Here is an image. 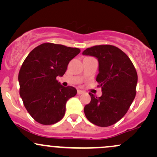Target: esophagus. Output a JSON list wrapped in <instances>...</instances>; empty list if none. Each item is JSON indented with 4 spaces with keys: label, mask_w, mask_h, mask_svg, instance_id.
<instances>
[{
    "label": "esophagus",
    "mask_w": 157,
    "mask_h": 157,
    "mask_svg": "<svg viewBox=\"0 0 157 157\" xmlns=\"http://www.w3.org/2000/svg\"><path fill=\"white\" fill-rule=\"evenodd\" d=\"M83 92H84V91H82V90H80V89L77 90V94H79V95H80V94H82L83 93Z\"/></svg>",
    "instance_id": "esophagus-1"
}]
</instances>
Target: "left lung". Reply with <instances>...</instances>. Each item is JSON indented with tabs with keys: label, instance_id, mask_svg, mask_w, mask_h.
Listing matches in <instances>:
<instances>
[{
	"label": "left lung",
	"instance_id": "obj_1",
	"mask_svg": "<svg viewBox=\"0 0 157 157\" xmlns=\"http://www.w3.org/2000/svg\"><path fill=\"white\" fill-rule=\"evenodd\" d=\"M82 55L98 60L96 80L102 89L101 97L89 93L91 102L85 106V115L96 125H112L125 116L134 101L137 84L136 68L125 53L111 45L88 48Z\"/></svg>",
	"mask_w": 157,
	"mask_h": 157
}]
</instances>
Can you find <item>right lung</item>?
Masks as SVG:
<instances>
[{
	"mask_svg": "<svg viewBox=\"0 0 157 157\" xmlns=\"http://www.w3.org/2000/svg\"><path fill=\"white\" fill-rule=\"evenodd\" d=\"M80 52L77 48L45 43L34 48L23 61L18 75L20 96L27 111L43 125L59 122L68 99L77 94L56 78L63 77L68 63Z\"/></svg>",
	"mask_w": 157,
	"mask_h": 157,
	"instance_id": "right-lung-1",
	"label": "right lung"
}]
</instances>
